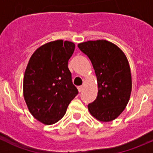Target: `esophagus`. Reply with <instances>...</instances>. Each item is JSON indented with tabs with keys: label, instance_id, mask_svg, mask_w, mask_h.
I'll list each match as a JSON object with an SVG mask.
<instances>
[{
	"label": "esophagus",
	"instance_id": "1",
	"mask_svg": "<svg viewBox=\"0 0 153 153\" xmlns=\"http://www.w3.org/2000/svg\"><path fill=\"white\" fill-rule=\"evenodd\" d=\"M83 89H84L83 85H80V86L78 87V91H79V92H82V91H83Z\"/></svg>",
	"mask_w": 153,
	"mask_h": 153
}]
</instances>
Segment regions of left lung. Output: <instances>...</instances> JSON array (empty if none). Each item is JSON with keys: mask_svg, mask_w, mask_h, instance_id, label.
Masks as SVG:
<instances>
[{"mask_svg": "<svg viewBox=\"0 0 153 153\" xmlns=\"http://www.w3.org/2000/svg\"><path fill=\"white\" fill-rule=\"evenodd\" d=\"M94 68L98 92L88 105L90 113L101 122L114 120L123 113L131 92L130 66L124 52L107 40H89L78 44Z\"/></svg>", "mask_w": 153, "mask_h": 153, "instance_id": "left-lung-1", "label": "left lung"}]
</instances>
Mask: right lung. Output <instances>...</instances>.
Listing matches in <instances>:
<instances>
[{
  "label": "right lung",
  "instance_id": "obj_1",
  "mask_svg": "<svg viewBox=\"0 0 153 153\" xmlns=\"http://www.w3.org/2000/svg\"><path fill=\"white\" fill-rule=\"evenodd\" d=\"M75 49L72 42L52 41L32 55L23 80V94L32 116L45 125L57 123L65 116L78 94L72 82L68 61Z\"/></svg>",
  "mask_w": 153,
  "mask_h": 153
}]
</instances>
